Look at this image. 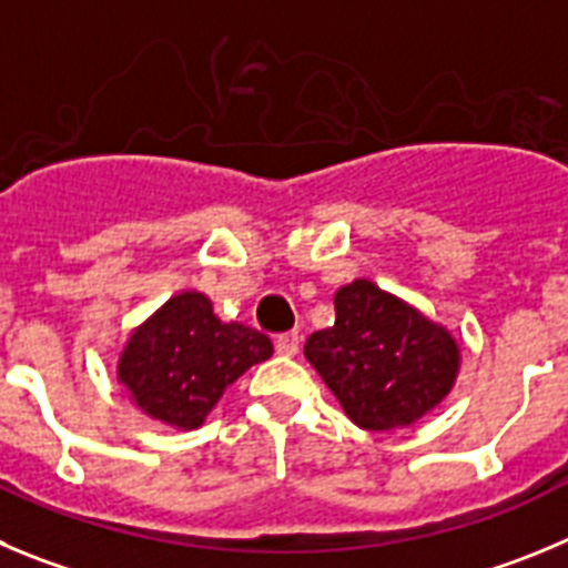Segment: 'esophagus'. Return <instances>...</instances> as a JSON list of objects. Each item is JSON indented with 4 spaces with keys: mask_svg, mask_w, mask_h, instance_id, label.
Masks as SVG:
<instances>
[{
    "mask_svg": "<svg viewBox=\"0 0 568 568\" xmlns=\"http://www.w3.org/2000/svg\"><path fill=\"white\" fill-rule=\"evenodd\" d=\"M274 347H277L280 356H285V358L296 356V353H300V333H294V331L280 333L277 342H274Z\"/></svg>",
    "mask_w": 568,
    "mask_h": 568,
    "instance_id": "34e87169",
    "label": "esophagus"
}]
</instances>
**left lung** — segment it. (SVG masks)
Listing matches in <instances>:
<instances>
[{
	"instance_id": "left-lung-1",
	"label": "left lung",
	"mask_w": 568,
	"mask_h": 568,
	"mask_svg": "<svg viewBox=\"0 0 568 568\" xmlns=\"http://www.w3.org/2000/svg\"><path fill=\"white\" fill-rule=\"evenodd\" d=\"M333 327L311 333L305 358L344 415L367 432H395L443 404L459 375L452 331L369 280L333 296Z\"/></svg>"
}]
</instances>
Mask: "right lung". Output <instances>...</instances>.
<instances>
[{
    "mask_svg": "<svg viewBox=\"0 0 568 568\" xmlns=\"http://www.w3.org/2000/svg\"><path fill=\"white\" fill-rule=\"evenodd\" d=\"M272 353L266 333L221 322L210 296L182 291L131 331L116 381L148 417L190 432L204 426L226 386Z\"/></svg>",
    "mask_w": 568,
    "mask_h": 568,
    "instance_id": "right-lung-1",
    "label": "right lung"
}]
</instances>
